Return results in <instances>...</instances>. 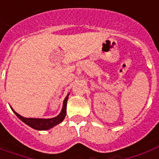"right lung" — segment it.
Listing matches in <instances>:
<instances>
[{
	"instance_id": "obj_1",
	"label": "right lung",
	"mask_w": 159,
	"mask_h": 159,
	"mask_svg": "<svg viewBox=\"0 0 159 159\" xmlns=\"http://www.w3.org/2000/svg\"><path fill=\"white\" fill-rule=\"evenodd\" d=\"M68 96L69 94H67L66 98L63 101V105H62V111L60 112V114L57 116L54 117V118L51 119H37V118H25L21 116L20 115H19L18 113H16V111H14L12 107H11V110L13 111V112L16 115V116L18 117L20 120H22L24 123H25L27 125L30 126L31 128L37 129V130H47L49 129L53 128L55 125H57L59 123H61L63 120H64L65 116H66V112H67V99H68Z\"/></svg>"
}]
</instances>
